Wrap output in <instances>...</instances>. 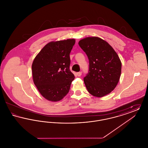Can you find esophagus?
I'll list each match as a JSON object with an SVG mask.
<instances>
[{
	"mask_svg": "<svg viewBox=\"0 0 148 148\" xmlns=\"http://www.w3.org/2000/svg\"><path fill=\"white\" fill-rule=\"evenodd\" d=\"M77 75L78 76V77H80V76L82 75V72H80V71H79V72H77Z\"/></svg>",
	"mask_w": 148,
	"mask_h": 148,
	"instance_id": "obj_1",
	"label": "esophagus"
}]
</instances>
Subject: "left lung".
<instances>
[{
	"mask_svg": "<svg viewBox=\"0 0 148 148\" xmlns=\"http://www.w3.org/2000/svg\"><path fill=\"white\" fill-rule=\"evenodd\" d=\"M79 45L89 59V71L84 77L92 95L102 97L114 89L119 80L121 63L113 48L98 37H88Z\"/></svg>",
	"mask_w": 148,
	"mask_h": 148,
	"instance_id": "1",
	"label": "left lung"
}]
</instances>
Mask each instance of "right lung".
I'll use <instances>...</instances> for the list:
<instances>
[{
  "mask_svg": "<svg viewBox=\"0 0 148 148\" xmlns=\"http://www.w3.org/2000/svg\"><path fill=\"white\" fill-rule=\"evenodd\" d=\"M75 42L74 39L49 42L33 62L34 83L48 100L59 101L70 90L75 78L70 71V53Z\"/></svg>",
  "mask_w": 148,
  "mask_h": 148,
  "instance_id": "obj_1",
  "label": "right lung"
}]
</instances>
